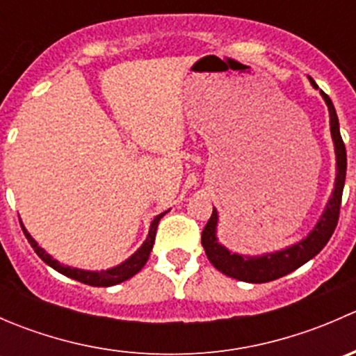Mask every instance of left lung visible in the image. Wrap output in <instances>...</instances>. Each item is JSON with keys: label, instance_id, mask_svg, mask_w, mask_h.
Masks as SVG:
<instances>
[{"label": "left lung", "instance_id": "1", "mask_svg": "<svg viewBox=\"0 0 356 356\" xmlns=\"http://www.w3.org/2000/svg\"><path fill=\"white\" fill-rule=\"evenodd\" d=\"M310 79V84L315 89H318L314 79ZM321 95L329 108L331 136L334 141V152H336V182H334L332 196L325 204L324 213L321 215L317 225L312 229L310 234L301 239L300 243H296V245L286 248V250L275 251V253L261 254V257H246V254L232 253L217 241L218 213L213 208L210 220L207 222L203 232H201V245L204 248L208 260L222 274L238 279V281L251 282V284L275 281V279L288 275L289 272L296 270L298 267L312 260L315 254L321 253L322 248L327 245V241L331 239L334 229L337 225V218H339L341 198H343L344 179H346V148H344L343 138H341L339 120H337L331 98L324 91H321Z\"/></svg>", "mask_w": 356, "mask_h": 356}]
</instances>
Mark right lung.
Instances as JSON below:
<instances>
[{
	"label": "right lung",
	"instance_id": "add662e5",
	"mask_svg": "<svg viewBox=\"0 0 356 356\" xmlns=\"http://www.w3.org/2000/svg\"><path fill=\"white\" fill-rule=\"evenodd\" d=\"M165 213H167V211H163V213L156 215V217L153 218L152 225H149L148 238H146V241L143 243L141 248H139V250L136 251L132 257H129L127 260L122 261V264L117 265V267L108 268V270H102V272L82 270V268H74V267H68V265H62L60 261H56L55 258H51V254L46 253V251L42 250V248L31 238V234H29L27 229L24 227L22 222H20V225H22L25 238H27V241L31 243V246L34 248V251L38 253V257L41 258L44 264H48L49 267L55 268V270L60 272V274L67 275V277L82 282V284L95 286V288H108V286L120 284V282L127 281V279H131L132 275H136L143 267H145V264L148 261V258H149V253H152V250H153V245H155L158 222H160V218L163 217Z\"/></svg>",
	"mask_w": 356,
	"mask_h": 356
}]
</instances>
